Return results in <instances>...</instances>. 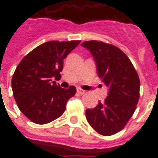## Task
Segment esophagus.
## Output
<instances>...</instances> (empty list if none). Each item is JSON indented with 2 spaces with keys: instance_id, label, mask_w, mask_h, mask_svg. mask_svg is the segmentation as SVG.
<instances>
[{
  "instance_id": "34e87169",
  "label": "esophagus",
  "mask_w": 158,
  "mask_h": 158,
  "mask_svg": "<svg viewBox=\"0 0 158 158\" xmlns=\"http://www.w3.org/2000/svg\"><path fill=\"white\" fill-rule=\"evenodd\" d=\"M77 93L79 94V95H83V94L85 93V91L84 89H81V88H77Z\"/></svg>"
}]
</instances>
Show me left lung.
Instances as JSON below:
<instances>
[{"mask_svg":"<svg viewBox=\"0 0 158 158\" xmlns=\"http://www.w3.org/2000/svg\"><path fill=\"white\" fill-rule=\"evenodd\" d=\"M81 45L91 52L97 74L109 87L103 102L86 110V118L100 135H113L125 127L135 111L139 98V76L127 55L115 45L99 40L85 41Z\"/></svg>","mask_w":158,"mask_h":158,"instance_id":"1","label":"left lung"}]
</instances>
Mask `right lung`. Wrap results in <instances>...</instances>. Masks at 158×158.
I'll return each mask as SVG.
<instances>
[{"mask_svg": "<svg viewBox=\"0 0 158 158\" xmlns=\"http://www.w3.org/2000/svg\"><path fill=\"white\" fill-rule=\"evenodd\" d=\"M80 40L43 43L21 60L12 75L13 96L19 110L37 124H45L62 116L76 88H61L52 78H61L63 59Z\"/></svg>", "mask_w": 158, "mask_h": 158, "instance_id": "obj_1", "label": "right lung"}]
</instances>
